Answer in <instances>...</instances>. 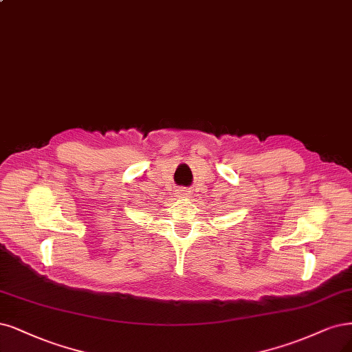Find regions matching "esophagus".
<instances>
[{"mask_svg":"<svg viewBox=\"0 0 352 352\" xmlns=\"http://www.w3.org/2000/svg\"><path fill=\"white\" fill-rule=\"evenodd\" d=\"M177 193H179L180 197H188V195H189V190H186L185 188H182V189H179Z\"/></svg>","mask_w":352,"mask_h":352,"instance_id":"obj_1","label":"esophagus"}]
</instances>
